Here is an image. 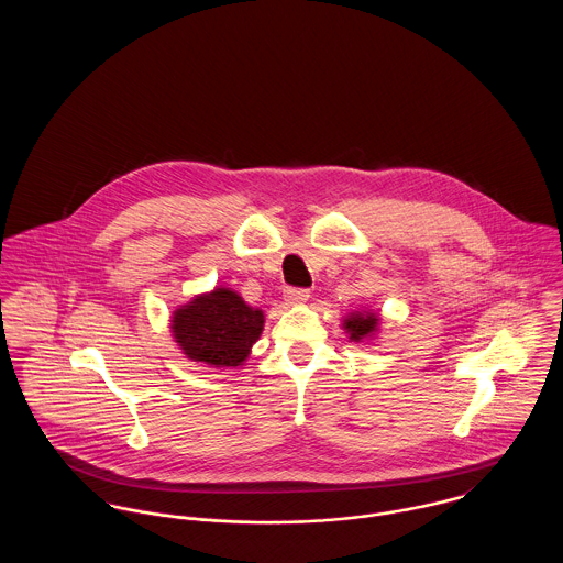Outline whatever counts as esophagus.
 I'll return each instance as SVG.
<instances>
[{
    "instance_id": "esophagus-1",
    "label": "esophagus",
    "mask_w": 563,
    "mask_h": 563,
    "mask_svg": "<svg viewBox=\"0 0 563 563\" xmlns=\"http://www.w3.org/2000/svg\"><path fill=\"white\" fill-rule=\"evenodd\" d=\"M284 299H286L288 306H303L310 299V292L303 290V288H288L284 292Z\"/></svg>"
}]
</instances>
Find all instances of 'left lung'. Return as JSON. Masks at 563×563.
Wrapping results in <instances>:
<instances>
[{"instance_id":"1","label":"left lung","mask_w":563,"mask_h":563,"mask_svg":"<svg viewBox=\"0 0 563 563\" xmlns=\"http://www.w3.org/2000/svg\"><path fill=\"white\" fill-rule=\"evenodd\" d=\"M342 329L351 342H371L382 331V314L373 310H353L342 319Z\"/></svg>"}]
</instances>
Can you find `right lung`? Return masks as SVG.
Wrapping results in <instances>:
<instances>
[{
    "mask_svg": "<svg viewBox=\"0 0 563 563\" xmlns=\"http://www.w3.org/2000/svg\"><path fill=\"white\" fill-rule=\"evenodd\" d=\"M264 312L232 288L195 295L170 314V335L181 353L201 366L239 368L264 331Z\"/></svg>",
    "mask_w": 563,
    "mask_h": 563,
    "instance_id": "add662e5",
    "label": "right lung"
}]
</instances>
